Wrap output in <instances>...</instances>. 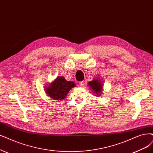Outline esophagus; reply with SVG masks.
Returning <instances> with one entry per match:
<instances>
[{
    "label": "esophagus",
    "mask_w": 153,
    "mask_h": 153,
    "mask_svg": "<svg viewBox=\"0 0 153 153\" xmlns=\"http://www.w3.org/2000/svg\"><path fill=\"white\" fill-rule=\"evenodd\" d=\"M79 86H80V87H83L84 86V81H81V82H79Z\"/></svg>",
    "instance_id": "1"
}]
</instances>
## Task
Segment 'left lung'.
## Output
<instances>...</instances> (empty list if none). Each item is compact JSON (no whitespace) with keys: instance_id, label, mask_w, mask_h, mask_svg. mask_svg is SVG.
<instances>
[{"instance_id":"obj_1","label":"left lung","mask_w":153,"mask_h":153,"mask_svg":"<svg viewBox=\"0 0 153 153\" xmlns=\"http://www.w3.org/2000/svg\"><path fill=\"white\" fill-rule=\"evenodd\" d=\"M88 85L89 86V88H91V91L94 93V95L97 96V97L101 96V91H103V84L98 79H94L92 81L88 82Z\"/></svg>"}]
</instances>
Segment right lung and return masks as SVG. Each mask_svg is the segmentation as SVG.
<instances>
[{
  "mask_svg": "<svg viewBox=\"0 0 153 153\" xmlns=\"http://www.w3.org/2000/svg\"><path fill=\"white\" fill-rule=\"evenodd\" d=\"M75 86L74 82L66 81L63 76H59L48 86L45 87V91L53 100L61 101Z\"/></svg>",
  "mask_w": 153,
  "mask_h": 153,
  "instance_id": "1",
  "label": "right lung"
}]
</instances>
